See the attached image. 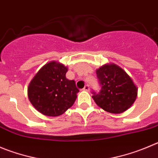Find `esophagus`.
<instances>
[{
  "mask_svg": "<svg viewBox=\"0 0 158 158\" xmlns=\"http://www.w3.org/2000/svg\"><path fill=\"white\" fill-rule=\"evenodd\" d=\"M83 89L84 91H87V92H88V91H89V86H88V85H86V86H84V88H83V89Z\"/></svg>",
  "mask_w": 158,
  "mask_h": 158,
  "instance_id": "obj_1",
  "label": "esophagus"
}]
</instances>
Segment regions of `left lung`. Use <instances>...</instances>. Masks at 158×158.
<instances>
[{"mask_svg": "<svg viewBox=\"0 0 158 158\" xmlns=\"http://www.w3.org/2000/svg\"><path fill=\"white\" fill-rule=\"evenodd\" d=\"M96 72L101 85L99 94L92 97L96 104L112 114L128 110L136 99L138 88L127 72L114 63L101 66Z\"/></svg>", "mask_w": 158, "mask_h": 158, "instance_id": "obj_1", "label": "left lung"}]
</instances>
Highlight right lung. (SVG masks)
<instances>
[{"instance_id": "obj_1", "label": "right lung", "mask_w": 158, "mask_h": 158, "mask_svg": "<svg viewBox=\"0 0 158 158\" xmlns=\"http://www.w3.org/2000/svg\"><path fill=\"white\" fill-rule=\"evenodd\" d=\"M68 67L56 61L44 64L28 86V98L40 113L61 115L75 103L79 92L74 80L66 79Z\"/></svg>"}]
</instances>
